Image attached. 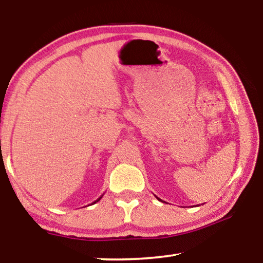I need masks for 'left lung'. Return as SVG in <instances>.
I'll return each mask as SVG.
<instances>
[{"label": "left lung", "mask_w": 263, "mask_h": 263, "mask_svg": "<svg viewBox=\"0 0 263 263\" xmlns=\"http://www.w3.org/2000/svg\"><path fill=\"white\" fill-rule=\"evenodd\" d=\"M155 197H157V196H155ZM158 198V201H160V202H162V199H160L159 197H157Z\"/></svg>", "instance_id": "8db88e82"}]
</instances>
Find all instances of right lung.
<instances>
[{
    "label": "right lung",
    "instance_id": "add662e5",
    "mask_svg": "<svg viewBox=\"0 0 263 263\" xmlns=\"http://www.w3.org/2000/svg\"><path fill=\"white\" fill-rule=\"evenodd\" d=\"M102 197H103V195H102V196H101V197H99V198H97V199H96V201H95V202H92V203H91V204H95V203H97V202H99V201H100V199H101V198H102Z\"/></svg>",
    "mask_w": 263,
    "mask_h": 263
}]
</instances>
